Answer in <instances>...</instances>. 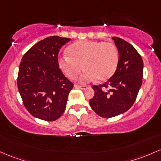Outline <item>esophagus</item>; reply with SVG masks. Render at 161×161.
Wrapping results in <instances>:
<instances>
[{
  "mask_svg": "<svg viewBox=\"0 0 161 161\" xmlns=\"http://www.w3.org/2000/svg\"><path fill=\"white\" fill-rule=\"evenodd\" d=\"M75 89H80L82 90H86L89 88V86H75Z\"/></svg>",
  "mask_w": 161,
  "mask_h": 161,
  "instance_id": "34e87169",
  "label": "esophagus"
}]
</instances>
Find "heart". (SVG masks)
I'll use <instances>...</instances> for the list:
<instances>
[{
	"label": "heart",
	"mask_w": 161,
	"mask_h": 161,
	"mask_svg": "<svg viewBox=\"0 0 161 161\" xmlns=\"http://www.w3.org/2000/svg\"><path fill=\"white\" fill-rule=\"evenodd\" d=\"M68 56L58 59L60 69L70 79H75L82 68L86 70L79 81L87 83L92 81L106 80L115 72L118 64V49L108 42L81 40L67 48Z\"/></svg>",
	"instance_id": "b5f03b06"
}]
</instances>
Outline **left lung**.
<instances>
[{
	"instance_id": "obj_1",
	"label": "left lung",
	"mask_w": 161,
	"mask_h": 161,
	"mask_svg": "<svg viewBox=\"0 0 161 161\" xmlns=\"http://www.w3.org/2000/svg\"><path fill=\"white\" fill-rule=\"evenodd\" d=\"M112 40L119 56L116 71L103 85L92 86L95 95L89 101L92 110L106 118L123 114L133 105L142 85L144 69L142 58L131 44L116 36Z\"/></svg>"
}]
</instances>
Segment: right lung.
Masks as SVG:
<instances>
[{"label":"right lung","mask_w":161,"mask_h":161,"mask_svg":"<svg viewBox=\"0 0 161 161\" xmlns=\"http://www.w3.org/2000/svg\"><path fill=\"white\" fill-rule=\"evenodd\" d=\"M70 40L49 36L33 46L21 59L17 87L24 106L35 118L53 121L66 110L73 84L59 69L58 54Z\"/></svg>","instance_id":"obj_1"}]
</instances>
